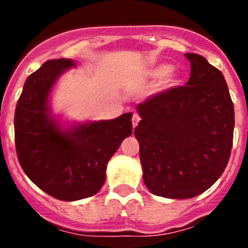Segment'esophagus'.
Instances as JSON below:
<instances>
[{
	"label": "esophagus",
	"instance_id": "obj_1",
	"mask_svg": "<svg viewBox=\"0 0 248 248\" xmlns=\"http://www.w3.org/2000/svg\"><path fill=\"white\" fill-rule=\"evenodd\" d=\"M139 121H140V116H139L138 114H136V112H134L133 117H132V122H133V127H136L137 124H138Z\"/></svg>",
	"mask_w": 248,
	"mask_h": 248
}]
</instances>
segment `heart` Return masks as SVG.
<instances>
[{"label": "heart", "mask_w": 248, "mask_h": 248, "mask_svg": "<svg viewBox=\"0 0 248 248\" xmlns=\"http://www.w3.org/2000/svg\"><path fill=\"white\" fill-rule=\"evenodd\" d=\"M166 75L164 77L163 82H162V87L163 89H170V87L175 86L180 82V77L179 73L174 69L170 71V67L168 64H159V66L154 67V68L150 71V77L151 78H161Z\"/></svg>", "instance_id": "1"}]
</instances>
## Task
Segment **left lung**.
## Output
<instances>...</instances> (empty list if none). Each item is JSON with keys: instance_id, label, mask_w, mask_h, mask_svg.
Returning <instances> with one entry per match:
<instances>
[{"instance_id": "8db88e82", "label": "left lung", "mask_w": 248, "mask_h": 248, "mask_svg": "<svg viewBox=\"0 0 248 248\" xmlns=\"http://www.w3.org/2000/svg\"><path fill=\"white\" fill-rule=\"evenodd\" d=\"M185 56L191 63L188 81L139 103L141 120L134 129L145 185L170 199L210 188L228 164L234 136V106L223 74L201 55Z\"/></svg>"}]
</instances>
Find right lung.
I'll return each instance as SVG.
<instances>
[{
	"label": "right lung",
	"instance_id": "1",
	"mask_svg": "<svg viewBox=\"0 0 248 248\" xmlns=\"http://www.w3.org/2000/svg\"><path fill=\"white\" fill-rule=\"evenodd\" d=\"M69 59L49 60L26 79L14 115L17 159L29 179L63 202L92 197L106 181L109 159L132 134V114L80 124L69 132L47 115V97Z\"/></svg>",
	"mask_w": 248,
	"mask_h": 248
}]
</instances>
